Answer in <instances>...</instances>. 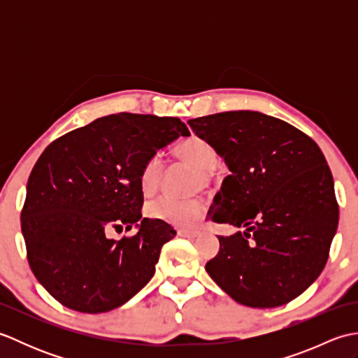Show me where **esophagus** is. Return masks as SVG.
<instances>
[{"mask_svg":"<svg viewBox=\"0 0 358 358\" xmlns=\"http://www.w3.org/2000/svg\"><path fill=\"white\" fill-rule=\"evenodd\" d=\"M199 234H200V231L194 229V227H192V229H180L178 231L180 237H186V238H195Z\"/></svg>","mask_w":358,"mask_h":358,"instance_id":"obj_1","label":"esophagus"}]
</instances>
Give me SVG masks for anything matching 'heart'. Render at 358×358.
<instances>
[{
	"label": "heart",
	"mask_w": 358,
	"mask_h": 358,
	"mask_svg": "<svg viewBox=\"0 0 358 358\" xmlns=\"http://www.w3.org/2000/svg\"><path fill=\"white\" fill-rule=\"evenodd\" d=\"M173 157L189 167L196 171L194 177V186L209 185L217 177V149L209 141L199 135H191L175 144ZM164 171L163 159L158 154L150 155L144 162L140 172V187L144 194H154ZM204 212V204L200 199H175L163 195L152 200L146 206V214L150 218L162 220L173 226H191Z\"/></svg>",
	"instance_id": "obj_1"
}]
</instances>
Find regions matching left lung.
<instances>
[{
    "instance_id": "8db88e82",
    "label": "left lung",
    "mask_w": 358,
    "mask_h": 358,
    "mask_svg": "<svg viewBox=\"0 0 358 358\" xmlns=\"http://www.w3.org/2000/svg\"><path fill=\"white\" fill-rule=\"evenodd\" d=\"M231 175L208 220L246 227L218 235L210 278L249 308H277L314 283L338 226L332 173L317 143L283 120L235 110L189 120Z\"/></svg>"
}]
</instances>
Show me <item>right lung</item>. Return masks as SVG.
<instances>
[{
    "label": "right lung",
    "mask_w": 358,
    "mask_h": 358,
    "mask_svg": "<svg viewBox=\"0 0 358 358\" xmlns=\"http://www.w3.org/2000/svg\"><path fill=\"white\" fill-rule=\"evenodd\" d=\"M180 135H191L180 118L113 113L59 136L38 158L21 231L30 269L63 306L108 313L154 277L163 245L177 232L162 220L141 218L140 172ZM134 224L135 236L107 237Z\"/></svg>",
    "instance_id": "obj_1"
}]
</instances>
